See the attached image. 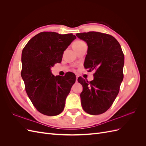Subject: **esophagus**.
Listing matches in <instances>:
<instances>
[{"instance_id": "34e87169", "label": "esophagus", "mask_w": 146, "mask_h": 146, "mask_svg": "<svg viewBox=\"0 0 146 146\" xmlns=\"http://www.w3.org/2000/svg\"><path fill=\"white\" fill-rule=\"evenodd\" d=\"M78 77V75H76V82H77Z\"/></svg>"}]
</instances>
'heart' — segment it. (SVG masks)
Returning a JSON list of instances; mask_svg holds the SVG:
<instances>
[{"label":"heart","mask_w":146,"mask_h":146,"mask_svg":"<svg viewBox=\"0 0 146 146\" xmlns=\"http://www.w3.org/2000/svg\"><path fill=\"white\" fill-rule=\"evenodd\" d=\"M85 43L84 41H82V40H77L76 41H75L73 44V47H78V46H81L82 44H83Z\"/></svg>","instance_id":"heart-1"}]
</instances>
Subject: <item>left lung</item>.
I'll list each match as a JSON object with an SVG mask.
<instances>
[{"label":"left lung","instance_id":"left-lung-1","mask_svg":"<svg viewBox=\"0 0 146 146\" xmlns=\"http://www.w3.org/2000/svg\"><path fill=\"white\" fill-rule=\"evenodd\" d=\"M76 36L88 46L85 68L95 70L91 82L78 78L83 88L80 94L82 108L92 115L102 114L112 105L119 92L123 78L124 55L119 42L110 35L89 32Z\"/></svg>","mask_w":146,"mask_h":146}]
</instances>
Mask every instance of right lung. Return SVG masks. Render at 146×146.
<instances>
[{
  "label": "right lung",
  "instance_id": "right-lung-1",
  "mask_svg": "<svg viewBox=\"0 0 146 146\" xmlns=\"http://www.w3.org/2000/svg\"><path fill=\"white\" fill-rule=\"evenodd\" d=\"M76 38L72 33L43 32L31 39L22 52L21 77L26 92L34 107L44 115L56 116L63 111L66 99L76 82L72 73L61 77L50 71Z\"/></svg>",
  "mask_w": 146,
  "mask_h": 146
}]
</instances>
